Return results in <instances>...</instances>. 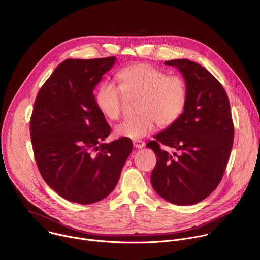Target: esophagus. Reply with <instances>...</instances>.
I'll return each instance as SVG.
<instances>
[{
    "instance_id": "34e87169",
    "label": "esophagus",
    "mask_w": 260,
    "mask_h": 260,
    "mask_svg": "<svg viewBox=\"0 0 260 260\" xmlns=\"http://www.w3.org/2000/svg\"><path fill=\"white\" fill-rule=\"evenodd\" d=\"M133 144L136 148H138V149H141V148H143L145 146V143L143 141H140V140H135L133 141Z\"/></svg>"
}]
</instances>
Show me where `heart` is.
<instances>
[{"mask_svg":"<svg viewBox=\"0 0 260 260\" xmlns=\"http://www.w3.org/2000/svg\"><path fill=\"white\" fill-rule=\"evenodd\" d=\"M119 83L104 80L94 91V103L100 112L110 120H117L124 99L139 96L137 112L114 127V136L131 140L142 139L151 134L157 124L169 127L183 114L187 104L188 89L184 78L168 74L150 64L136 63L116 74Z\"/></svg>","mask_w":260,"mask_h":260,"instance_id":"obj_1","label":"heart"}]
</instances>
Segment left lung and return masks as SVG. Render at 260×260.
<instances>
[{"label":"left lung","instance_id":"1","mask_svg":"<svg viewBox=\"0 0 260 260\" xmlns=\"http://www.w3.org/2000/svg\"><path fill=\"white\" fill-rule=\"evenodd\" d=\"M165 63L180 71L188 98L180 118L146 145L156 155L151 184L172 204L194 205L209 197L224 175L235 135L231 105L223 86L201 64L184 58ZM161 146L175 152L170 155Z\"/></svg>","mask_w":260,"mask_h":260}]
</instances>
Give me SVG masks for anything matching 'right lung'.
I'll return each mask as SVG.
<instances>
[{
    "label": "right lung",
    "instance_id": "1",
    "mask_svg": "<svg viewBox=\"0 0 260 260\" xmlns=\"http://www.w3.org/2000/svg\"><path fill=\"white\" fill-rule=\"evenodd\" d=\"M116 57L68 58L37 94L29 122L39 172L69 202L96 203L113 191L133 150L129 139L102 143L111 133L92 93Z\"/></svg>",
    "mask_w": 260,
    "mask_h": 260
}]
</instances>
